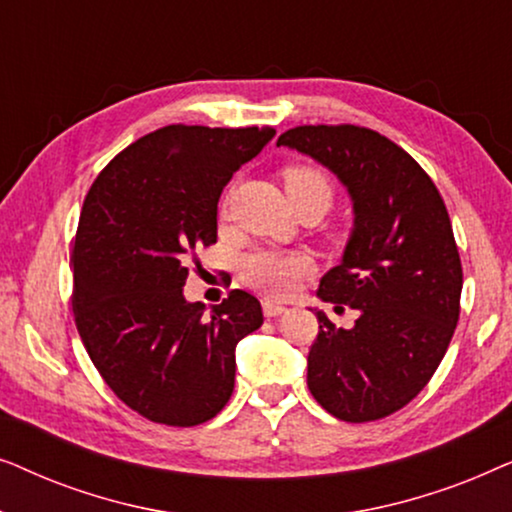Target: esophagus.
<instances>
[{
    "instance_id": "obj_1",
    "label": "esophagus",
    "mask_w": 512,
    "mask_h": 512,
    "mask_svg": "<svg viewBox=\"0 0 512 512\" xmlns=\"http://www.w3.org/2000/svg\"><path fill=\"white\" fill-rule=\"evenodd\" d=\"M286 312V307L282 303H272V300H263V314L265 317H279V314Z\"/></svg>"
}]
</instances>
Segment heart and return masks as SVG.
Returning a JSON list of instances; mask_svg holds the SVG:
<instances>
[{"instance_id":"1","label":"heart","mask_w":512,"mask_h":512,"mask_svg":"<svg viewBox=\"0 0 512 512\" xmlns=\"http://www.w3.org/2000/svg\"><path fill=\"white\" fill-rule=\"evenodd\" d=\"M282 181L293 207L305 205V202H317L321 209L333 205L335 186L328 174L317 165L296 163L286 165L282 170ZM310 272V258L300 251H275V249H256L249 251L240 261V275L249 286H254L265 296H289L296 289L300 277Z\"/></svg>"}]
</instances>
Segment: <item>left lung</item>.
I'll return each mask as SVG.
<instances>
[{
  "mask_svg": "<svg viewBox=\"0 0 512 512\" xmlns=\"http://www.w3.org/2000/svg\"><path fill=\"white\" fill-rule=\"evenodd\" d=\"M277 146L338 174L356 214L317 296L359 319L338 328L317 312L307 387L342 422L394 415L429 384L459 321L464 272L443 195L408 151L361 125H298Z\"/></svg>",
  "mask_w": 512,
  "mask_h": 512,
  "instance_id": "8db88e82",
  "label": "left lung"
}]
</instances>
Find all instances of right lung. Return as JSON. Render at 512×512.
<instances>
[{"label":"right lung","mask_w":512,"mask_h":512,"mask_svg":"<svg viewBox=\"0 0 512 512\" xmlns=\"http://www.w3.org/2000/svg\"><path fill=\"white\" fill-rule=\"evenodd\" d=\"M272 137L256 125H165L118 153L83 200L76 328L102 380L149 422L205 424L233 394L235 347L261 328V303L233 289L205 312L181 286L195 249L216 242L223 186Z\"/></svg>","instance_id":"right-lung-1"}]
</instances>
